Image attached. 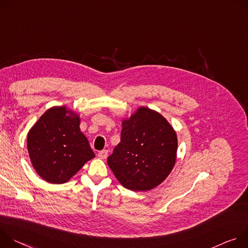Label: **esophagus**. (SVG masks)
I'll use <instances>...</instances> for the list:
<instances>
[{"instance_id":"esophagus-1","label":"esophagus","mask_w":248,"mask_h":248,"mask_svg":"<svg viewBox=\"0 0 248 248\" xmlns=\"http://www.w3.org/2000/svg\"><path fill=\"white\" fill-rule=\"evenodd\" d=\"M107 155H108V151H107V150H103V151H100V152L98 153V157L101 158V159L106 158Z\"/></svg>"}]
</instances>
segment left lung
Returning <instances> with one entry per match:
<instances>
[{
    "label": "left lung",
    "instance_id": "left-lung-1",
    "mask_svg": "<svg viewBox=\"0 0 248 248\" xmlns=\"http://www.w3.org/2000/svg\"><path fill=\"white\" fill-rule=\"evenodd\" d=\"M177 153V136L155 110L141 106L122 120L121 142L107 158L117 180L132 191H149L171 172Z\"/></svg>",
    "mask_w": 248,
    "mask_h": 248
}]
</instances>
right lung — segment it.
<instances>
[{
  "label": "right lung",
  "mask_w": 248,
  "mask_h": 248,
  "mask_svg": "<svg viewBox=\"0 0 248 248\" xmlns=\"http://www.w3.org/2000/svg\"><path fill=\"white\" fill-rule=\"evenodd\" d=\"M72 109L53 106L27 133V151L37 174L53 184L68 182L95 156Z\"/></svg>",
  "instance_id": "add662e5"
}]
</instances>
